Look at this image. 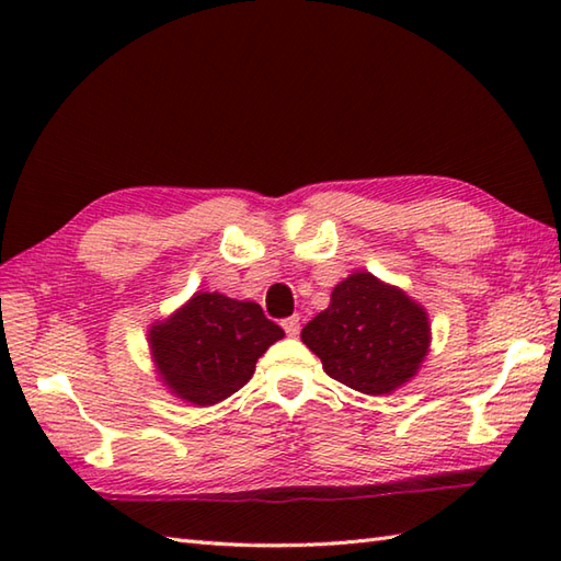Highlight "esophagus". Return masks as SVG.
I'll list each match as a JSON object with an SVG mask.
<instances>
[{"mask_svg": "<svg viewBox=\"0 0 561 561\" xmlns=\"http://www.w3.org/2000/svg\"><path fill=\"white\" fill-rule=\"evenodd\" d=\"M282 328H284V332H287L289 337H296V335H299V330H301V318L299 316L284 318L282 320Z\"/></svg>", "mask_w": 561, "mask_h": 561, "instance_id": "1", "label": "esophagus"}]
</instances>
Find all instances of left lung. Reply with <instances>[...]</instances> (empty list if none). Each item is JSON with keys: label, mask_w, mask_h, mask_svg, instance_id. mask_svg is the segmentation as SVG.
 Here are the masks:
<instances>
[{"label": "left lung", "mask_w": 561, "mask_h": 561, "mask_svg": "<svg viewBox=\"0 0 561 561\" xmlns=\"http://www.w3.org/2000/svg\"><path fill=\"white\" fill-rule=\"evenodd\" d=\"M325 374L366 396H383L412 378L428 350L422 306L374 274L354 272L332 291L330 306L301 330Z\"/></svg>", "instance_id": "obj_1"}]
</instances>
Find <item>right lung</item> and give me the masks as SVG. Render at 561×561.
Masks as SVG:
<instances>
[{
  "label": "right lung",
  "instance_id": "add662e5",
  "mask_svg": "<svg viewBox=\"0 0 561 561\" xmlns=\"http://www.w3.org/2000/svg\"><path fill=\"white\" fill-rule=\"evenodd\" d=\"M284 337L253 301L195 294L173 318L149 332L163 383L193 404H214L241 390L270 344Z\"/></svg>",
  "mask_w": 561,
  "mask_h": 561
}]
</instances>
